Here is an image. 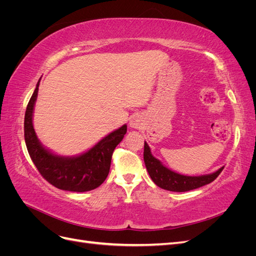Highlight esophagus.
<instances>
[{"mask_svg":"<svg viewBox=\"0 0 256 256\" xmlns=\"http://www.w3.org/2000/svg\"><path fill=\"white\" fill-rule=\"evenodd\" d=\"M129 125L131 128H134V129H138L141 128L143 125V118L140 114H134L131 116L130 122H129Z\"/></svg>","mask_w":256,"mask_h":256,"instance_id":"34e87169","label":"esophagus"}]
</instances>
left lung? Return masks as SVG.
<instances>
[{
	"label": "left lung",
	"mask_w": 256,
	"mask_h": 256,
	"mask_svg": "<svg viewBox=\"0 0 256 256\" xmlns=\"http://www.w3.org/2000/svg\"><path fill=\"white\" fill-rule=\"evenodd\" d=\"M144 162L152 180L158 187L174 192L190 191L203 187L207 184H210L219 176L224 168V166H222L218 171L212 174L200 176H186L178 174L171 171V170L162 164L157 158H154L152 154L148 144L146 142L144 143Z\"/></svg>",
	"instance_id": "8db88e82"
}]
</instances>
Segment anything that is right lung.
Instances as JSON below:
<instances>
[{"label": "right lung", "mask_w": 256, "mask_h": 256, "mask_svg": "<svg viewBox=\"0 0 256 256\" xmlns=\"http://www.w3.org/2000/svg\"><path fill=\"white\" fill-rule=\"evenodd\" d=\"M40 82L36 84L24 116V140L30 159L44 180L60 190L85 192L96 189L110 172L112 154L126 134L127 125L112 131L79 156L63 157L53 154L42 145L33 127V111Z\"/></svg>", "instance_id": "obj_1"}]
</instances>
